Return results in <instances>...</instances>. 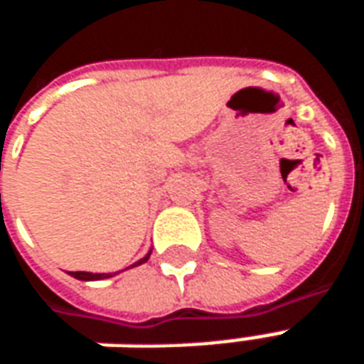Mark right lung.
Returning <instances> with one entry per match:
<instances>
[{"label":"right lung","instance_id":"add662e5","mask_svg":"<svg viewBox=\"0 0 364 364\" xmlns=\"http://www.w3.org/2000/svg\"><path fill=\"white\" fill-rule=\"evenodd\" d=\"M150 253H148L146 257H142L140 261H136L132 267L146 263V261L150 259ZM70 274H72V277H75V279H80V281H101V279H109V277H112V274H117V273H85V271H75V273H70Z\"/></svg>","mask_w":364,"mask_h":364}]
</instances>
